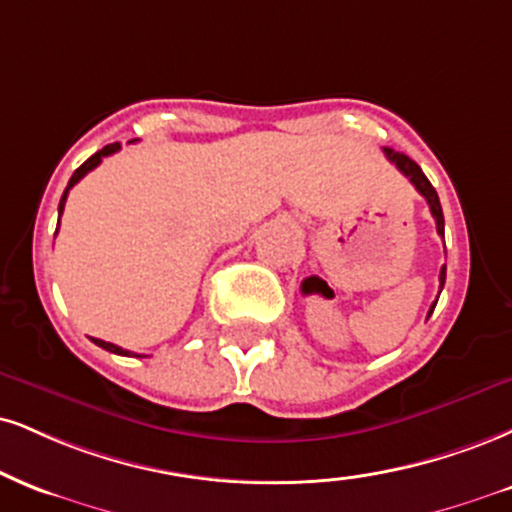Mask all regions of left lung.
I'll return each mask as SVG.
<instances>
[{
	"label": "left lung",
	"mask_w": 512,
	"mask_h": 512,
	"mask_svg": "<svg viewBox=\"0 0 512 512\" xmlns=\"http://www.w3.org/2000/svg\"><path fill=\"white\" fill-rule=\"evenodd\" d=\"M384 155L389 157L391 164L398 166L400 174H405L410 178V183L417 188V193H420L424 200H427L429 209H432V217L436 221V233H439V236L443 238V209H441L439 195H436V190H434L432 183H429V178L422 174V169L417 166V162H412L408 155H403V152H396V150H391V147H384ZM443 283H446V267H441V274H439V288H441V291H443ZM434 307H436V303L432 305V310H429L427 317H432Z\"/></svg>",
	"instance_id": "left-lung-1"
}]
</instances>
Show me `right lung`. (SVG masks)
<instances>
[{
    "label": "right lung",
    "mask_w": 512,
    "mask_h": 512,
    "mask_svg": "<svg viewBox=\"0 0 512 512\" xmlns=\"http://www.w3.org/2000/svg\"><path fill=\"white\" fill-rule=\"evenodd\" d=\"M119 150H121V145H119V143H112V145L102 147V150H100V152H95V155H92V157L88 159V162H83V164L78 166L76 171H73V176H71L69 186H66L64 195H61V200H59V217H61V212H64V205H66V195H69V190H71L73 186H76V183H78L80 178H83L85 174H88V171L95 169V166L100 164L104 157L114 155V152H119ZM57 229H59V224H57ZM92 343H95V346L104 348V350H109V353H114V355H135V353H131V350H123V348H119V346H114V343H107V341H102V338H92ZM138 357H143V355H138Z\"/></svg>",
    "instance_id": "obj_1"
}]
</instances>
